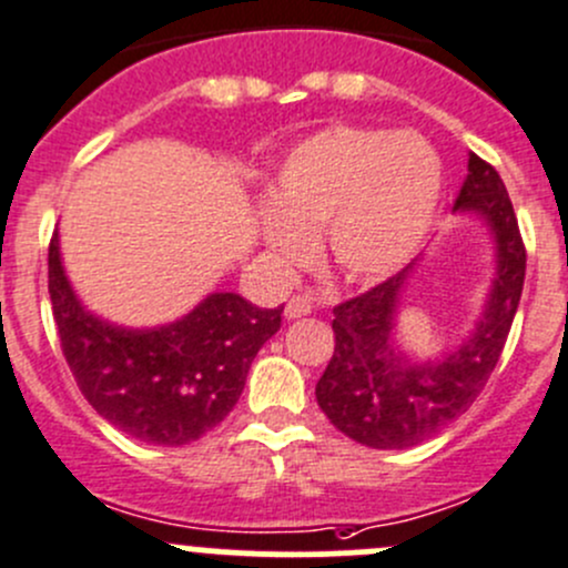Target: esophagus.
<instances>
[{
  "instance_id": "obj_1",
  "label": "esophagus",
  "mask_w": 568,
  "mask_h": 568,
  "mask_svg": "<svg viewBox=\"0 0 568 568\" xmlns=\"http://www.w3.org/2000/svg\"><path fill=\"white\" fill-rule=\"evenodd\" d=\"M313 307H316V302H313L311 296L296 294V296H291L288 305H285V318H302V316H311Z\"/></svg>"
}]
</instances>
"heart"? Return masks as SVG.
<instances>
[{"instance_id": "heart-1", "label": "heart", "mask_w": 568, "mask_h": 568, "mask_svg": "<svg viewBox=\"0 0 568 568\" xmlns=\"http://www.w3.org/2000/svg\"><path fill=\"white\" fill-rule=\"evenodd\" d=\"M443 200V159L412 131L332 123L296 142L255 209L257 239L280 268L305 263L313 231L343 277L374 283L426 242Z\"/></svg>"}]
</instances>
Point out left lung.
<instances>
[{
  "label": "left lung",
  "mask_w": 568,
  "mask_h": 568,
  "mask_svg": "<svg viewBox=\"0 0 568 568\" xmlns=\"http://www.w3.org/2000/svg\"><path fill=\"white\" fill-rule=\"evenodd\" d=\"M454 214L489 231L495 272L478 318L456 346L415 357L398 341V316L420 257L368 294L335 307V354L316 385L332 426L368 448L400 450L443 432L489 382L525 283V244L497 170L469 153Z\"/></svg>",
  "instance_id": "1"
}]
</instances>
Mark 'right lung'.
I'll return each instance as SVG.
<instances>
[{
	"instance_id": "1",
	"label": "right lung",
	"mask_w": 568,
	"mask_h": 568,
	"mask_svg": "<svg viewBox=\"0 0 568 568\" xmlns=\"http://www.w3.org/2000/svg\"><path fill=\"white\" fill-rule=\"evenodd\" d=\"M49 294L62 354L90 406L129 437L164 448L194 443L225 420L252 359L283 321V307L211 291L170 324H114L73 291L60 233L49 247Z\"/></svg>"
}]
</instances>
